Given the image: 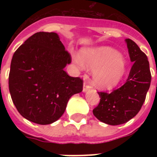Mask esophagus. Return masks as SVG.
<instances>
[{"instance_id": "1", "label": "esophagus", "mask_w": 157, "mask_h": 157, "mask_svg": "<svg viewBox=\"0 0 157 157\" xmlns=\"http://www.w3.org/2000/svg\"><path fill=\"white\" fill-rule=\"evenodd\" d=\"M90 88H91L90 85L88 82H85L83 86V92L84 93H85V92H87V91H88Z\"/></svg>"}]
</instances>
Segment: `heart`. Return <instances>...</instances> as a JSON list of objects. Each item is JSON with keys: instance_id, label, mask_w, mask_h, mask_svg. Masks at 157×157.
<instances>
[{"instance_id": "b5f03b06", "label": "heart", "mask_w": 157, "mask_h": 157, "mask_svg": "<svg viewBox=\"0 0 157 157\" xmlns=\"http://www.w3.org/2000/svg\"><path fill=\"white\" fill-rule=\"evenodd\" d=\"M73 61L81 69L93 70V83L103 90H112L124 79L127 62L115 49L109 46L87 48L81 55H72Z\"/></svg>"}]
</instances>
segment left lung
Masks as SVG:
<instances>
[{
    "instance_id": "left-lung-1",
    "label": "left lung",
    "mask_w": 157,
    "mask_h": 157,
    "mask_svg": "<svg viewBox=\"0 0 157 157\" xmlns=\"http://www.w3.org/2000/svg\"><path fill=\"white\" fill-rule=\"evenodd\" d=\"M133 66L126 82L111 94L99 92L100 103L93 110L94 117L110 125L129 121L138 114L151 85V76L147 55L136 43L125 39Z\"/></svg>"
}]
</instances>
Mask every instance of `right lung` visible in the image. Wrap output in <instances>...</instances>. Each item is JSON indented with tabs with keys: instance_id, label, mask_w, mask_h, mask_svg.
<instances>
[{
	"instance_id": "add662e5",
	"label": "right lung",
	"mask_w": 157,
	"mask_h": 157,
	"mask_svg": "<svg viewBox=\"0 0 157 157\" xmlns=\"http://www.w3.org/2000/svg\"><path fill=\"white\" fill-rule=\"evenodd\" d=\"M71 56L55 33H35L13 55L9 90L18 112L36 124H49L63 116L69 98L83 81L64 71Z\"/></svg>"
}]
</instances>
